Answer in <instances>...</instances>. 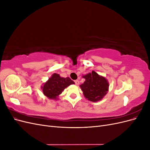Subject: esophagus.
Instances as JSON below:
<instances>
[{"label":"esophagus","instance_id":"esophagus-1","mask_svg":"<svg viewBox=\"0 0 150 150\" xmlns=\"http://www.w3.org/2000/svg\"><path fill=\"white\" fill-rule=\"evenodd\" d=\"M74 82H75L76 85H77V86H78L79 84V81L78 80H75Z\"/></svg>","mask_w":150,"mask_h":150}]
</instances>
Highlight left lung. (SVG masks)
<instances>
[{"mask_svg": "<svg viewBox=\"0 0 150 150\" xmlns=\"http://www.w3.org/2000/svg\"><path fill=\"white\" fill-rule=\"evenodd\" d=\"M82 77L85 79V81L79 86L84 97L92 102L101 101L109 91L110 84L107 79L99 75L94 71Z\"/></svg>", "mask_w": 150, "mask_h": 150, "instance_id": "left-lung-1", "label": "left lung"}]
</instances>
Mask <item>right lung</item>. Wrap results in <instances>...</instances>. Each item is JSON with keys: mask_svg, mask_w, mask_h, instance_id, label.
I'll return each mask as SVG.
<instances>
[{"mask_svg": "<svg viewBox=\"0 0 150 150\" xmlns=\"http://www.w3.org/2000/svg\"><path fill=\"white\" fill-rule=\"evenodd\" d=\"M74 82L69 77L62 78L59 74L54 73L51 78L41 86L43 94L50 99H59V95L68 86L74 84Z\"/></svg>", "mask_w": 150, "mask_h": 150, "instance_id": "obj_1", "label": "right lung"}]
</instances>
